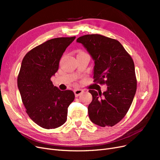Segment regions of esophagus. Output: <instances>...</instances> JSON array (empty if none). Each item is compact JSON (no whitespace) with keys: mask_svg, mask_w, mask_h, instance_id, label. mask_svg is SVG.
<instances>
[{"mask_svg":"<svg viewBox=\"0 0 160 160\" xmlns=\"http://www.w3.org/2000/svg\"><path fill=\"white\" fill-rule=\"evenodd\" d=\"M83 91L82 89H75L74 90V93H75V97H78L80 95H81L82 93H83Z\"/></svg>","mask_w":160,"mask_h":160,"instance_id":"34e87169","label":"esophagus"}]
</instances>
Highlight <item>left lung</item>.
I'll use <instances>...</instances> for the list:
<instances>
[{
  "instance_id": "obj_1",
  "label": "left lung",
  "mask_w": 160,
  "mask_h": 160,
  "mask_svg": "<svg viewBox=\"0 0 160 160\" xmlns=\"http://www.w3.org/2000/svg\"><path fill=\"white\" fill-rule=\"evenodd\" d=\"M94 60V81L106 84L101 93L89 90L93 99L88 106L91 121L101 127H112L122 120L132 103L137 89L134 62L121 43L98 34L79 37Z\"/></svg>"
}]
</instances>
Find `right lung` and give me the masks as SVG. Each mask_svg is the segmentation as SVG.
<instances>
[{
	"instance_id": "add662e5",
	"label": "right lung",
	"mask_w": 160,
	"mask_h": 160,
	"mask_svg": "<svg viewBox=\"0 0 160 160\" xmlns=\"http://www.w3.org/2000/svg\"><path fill=\"white\" fill-rule=\"evenodd\" d=\"M75 38H52L28 51L22 61L18 88L27 113L42 128L55 129L63 125L69 106L75 99L72 91H61L51 81L62 54Z\"/></svg>"
}]
</instances>
